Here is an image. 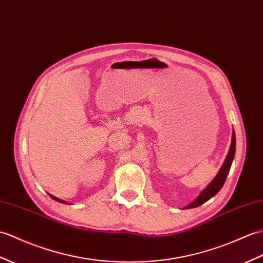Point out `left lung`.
<instances>
[{
  "instance_id": "left-lung-1",
  "label": "left lung",
  "mask_w": 263,
  "mask_h": 263,
  "mask_svg": "<svg viewBox=\"0 0 263 263\" xmlns=\"http://www.w3.org/2000/svg\"><path fill=\"white\" fill-rule=\"evenodd\" d=\"M234 155H235V133L233 131V133H232V142H231V146H230V151H229L227 158H225V161L223 163V166L221 167V169H219L217 176L214 179H213L211 184L207 186V188H205L204 191L200 193L199 196L195 199L192 204H189L186 209H194V207L200 206L201 204H204L205 201H207L213 196H215V195L219 191H221V188L223 187L225 179H227L228 174L230 172V168H231L232 161H233Z\"/></svg>"
}]
</instances>
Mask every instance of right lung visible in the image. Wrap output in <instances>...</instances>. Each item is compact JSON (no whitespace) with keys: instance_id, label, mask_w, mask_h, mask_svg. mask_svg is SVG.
Masks as SVG:
<instances>
[{"instance_id":"1","label":"right lung","mask_w":263,"mask_h":263,"mask_svg":"<svg viewBox=\"0 0 263 263\" xmlns=\"http://www.w3.org/2000/svg\"><path fill=\"white\" fill-rule=\"evenodd\" d=\"M50 197H51L52 199H54V200L59 201V203H66V201H64V200H62V199H59V198H57V197H54V196H52V195H50ZM66 204H67V203H66Z\"/></svg>"}]
</instances>
